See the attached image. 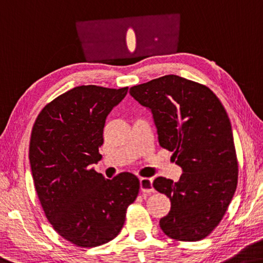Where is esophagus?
<instances>
[{"label": "esophagus", "instance_id": "34e87169", "mask_svg": "<svg viewBox=\"0 0 263 263\" xmlns=\"http://www.w3.org/2000/svg\"><path fill=\"white\" fill-rule=\"evenodd\" d=\"M139 182H140V191L143 192V193H152V192H154V189L152 186L153 180L151 178H140Z\"/></svg>", "mask_w": 263, "mask_h": 263}]
</instances>
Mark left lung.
<instances>
[{"label":"left lung","instance_id":"1","mask_svg":"<svg viewBox=\"0 0 263 263\" xmlns=\"http://www.w3.org/2000/svg\"><path fill=\"white\" fill-rule=\"evenodd\" d=\"M130 93L151 110L161 147L182 168L179 181L158 177L153 187L171 200L160 219L166 235L199 241L221 221L237 185L232 125L207 86L177 74L132 86Z\"/></svg>","mask_w":263,"mask_h":263}]
</instances>
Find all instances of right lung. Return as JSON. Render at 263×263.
Segmentation results:
<instances>
[{"mask_svg":"<svg viewBox=\"0 0 263 263\" xmlns=\"http://www.w3.org/2000/svg\"><path fill=\"white\" fill-rule=\"evenodd\" d=\"M128 87L82 85L43 107L32 126L29 160L48 221L78 247H97L119 234L140 182L124 172L112 180L91 167L102 159L107 115Z\"/></svg>","mask_w":263,"mask_h":263,"instance_id":"obj_1","label":"right lung"}]
</instances>
